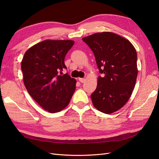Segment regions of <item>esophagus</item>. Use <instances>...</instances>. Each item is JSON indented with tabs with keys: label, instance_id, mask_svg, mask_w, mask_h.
<instances>
[{
	"label": "esophagus",
	"instance_id": "1",
	"mask_svg": "<svg viewBox=\"0 0 159 159\" xmlns=\"http://www.w3.org/2000/svg\"><path fill=\"white\" fill-rule=\"evenodd\" d=\"M79 81L81 83H84L85 81V78H79Z\"/></svg>",
	"mask_w": 159,
	"mask_h": 159
}]
</instances>
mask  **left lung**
Here are the masks:
<instances>
[{
	"label": "left lung",
	"instance_id": "1",
	"mask_svg": "<svg viewBox=\"0 0 159 159\" xmlns=\"http://www.w3.org/2000/svg\"><path fill=\"white\" fill-rule=\"evenodd\" d=\"M82 40L93 51L103 74L91 95L93 106L103 113L117 111L128 102L136 84L135 48L126 38L110 32L95 33Z\"/></svg>",
	"mask_w": 159,
	"mask_h": 159
}]
</instances>
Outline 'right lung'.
Here are the masks:
<instances>
[{"label": "right lung", "mask_w": 159, "mask_h": 159, "mask_svg": "<svg viewBox=\"0 0 159 159\" xmlns=\"http://www.w3.org/2000/svg\"><path fill=\"white\" fill-rule=\"evenodd\" d=\"M71 40H46L32 46L21 61L24 84L28 93L44 110L59 112L68 106L76 80L68 74L64 58L73 46Z\"/></svg>", "instance_id": "right-lung-1"}]
</instances>
